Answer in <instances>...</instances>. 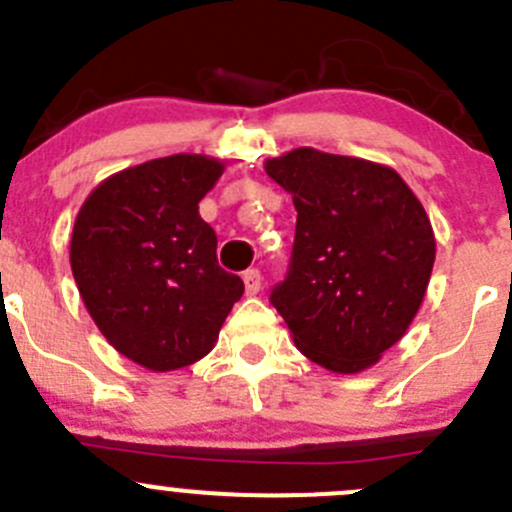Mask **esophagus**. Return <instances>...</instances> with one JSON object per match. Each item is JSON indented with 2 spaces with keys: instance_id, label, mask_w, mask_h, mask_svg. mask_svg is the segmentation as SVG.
Wrapping results in <instances>:
<instances>
[{
  "instance_id": "esophagus-1",
  "label": "esophagus",
  "mask_w": 512,
  "mask_h": 512,
  "mask_svg": "<svg viewBox=\"0 0 512 512\" xmlns=\"http://www.w3.org/2000/svg\"><path fill=\"white\" fill-rule=\"evenodd\" d=\"M261 273L256 271V268H249V271L244 273V286H246V296H256L258 291H261Z\"/></svg>"
}]
</instances>
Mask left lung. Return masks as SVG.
Returning <instances> with one entry per match:
<instances>
[{"label":"left lung","instance_id":"8db88e82","mask_svg":"<svg viewBox=\"0 0 512 512\" xmlns=\"http://www.w3.org/2000/svg\"><path fill=\"white\" fill-rule=\"evenodd\" d=\"M266 174L298 211L271 303L303 356L333 373L366 371L406 336L426 296V209L391 166L311 146L266 159Z\"/></svg>","mask_w":512,"mask_h":512}]
</instances>
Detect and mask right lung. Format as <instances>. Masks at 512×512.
Returning a JSON list of instances; mask_svg holds the SVG:
<instances>
[{
	"instance_id": "add662e5",
	"label": "right lung",
	"mask_w": 512,
	"mask_h": 512,
	"mask_svg": "<svg viewBox=\"0 0 512 512\" xmlns=\"http://www.w3.org/2000/svg\"><path fill=\"white\" fill-rule=\"evenodd\" d=\"M224 174L204 154L151 159L101 181L72 231L74 281L106 341L164 373L214 348L244 293L216 261V234L199 201Z\"/></svg>"
}]
</instances>
